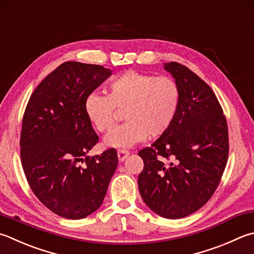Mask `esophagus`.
<instances>
[{"instance_id": "esophagus-1", "label": "esophagus", "mask_w": 254, "mask_h": 254, "mask_svg": "<svg viewBox=\"0 0 254 254\" xmlns=\"http://www.w3.org/2000/svg\"><path fill=\"white\" fill-rule=\"evenodd\" d=\"M117 155H118L119 161H124L126 159V157L129 155V151L126 149H118Z\"/></svg>"}]
</instances>
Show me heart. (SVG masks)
Here are the masks:
<instances>
[{"mask_svg": "<svg viewBox=\"0 0 254 254\" xmlns=\"http://www.w3.org/2000/svg\"><path fill=\"white\" fill-rule=\"evenodd\" d=\"M181 90L169 76L127 70L108 84V95L89 93L84 100V112L98 132L114 127L118 111L124 109L127 121L109 133L105 143L126 148L147 136L159 137L169 130L178 115Z\"/></svg>", "mask_w": 254, "mask_h": 254, "instance_id": "1", "label": "heart"}]
</instances>
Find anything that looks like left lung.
<instances>
[{
    "mask_svg": "<svg viewBox=\"0 0 254 254\" xmlns=\"http://www.w3.org/2000/svg\"><path fill=\"white\" fill-rule=\"evenodd\" d=\"M181 90L177 118L168 131L139 150L141 198L152 211L180 219L208 202L218 188L229 156L226 116L211 87L188 67L165 64Z\"/></svg>",
    "mask_w": 254,
    "mask_h": 254,
    "instance_id": "8db88e82",
    "label": "left lung"
}]
</instances>
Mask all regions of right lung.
I'll use <instances>...</instances> for the list:
<instances>
[{"instance_id":"add662e5","label":"right lung","mask_w":254,"mask_h":254,"mask_svg":"<svg viewBox=\"0 0 254 254\" xmlns=\"http://www.w3.org/2000/svg\"><path fill=\"white\" fill-rule=\"evenodd\" d=\"M111 74L100 65L65 62L38 84L23 115L26 180L37 199L63 218L83 219L96 211L117 168L115 148L86 156L99 138L84 100Z\"/></svg>"}]
</instances>
